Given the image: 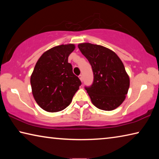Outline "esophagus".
I'll list each match as a JSON object with an SVG mask.
<instances>
[{
    "label": "esophagus",
    "instance_id": "obj_1",
    "mask_svg": "<svg viewBox=\"0 0 159 159\" xmlns=\"http://www.w3.org/2000/svg\"><path fill=\"white\" fill-rule=\"evenodd\" d=\"M79 79H80V80H81V81H83V75H81V74H80V76H79Z\"/></svg>",
    "mask_w": 159,
    "mask_h": 159
}]
</instances>
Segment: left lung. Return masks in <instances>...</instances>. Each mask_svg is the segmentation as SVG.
Segmentation results:
<instances>
[{"instance_id":"1","label":"left lung","mask_w":159,"mask_h":159,"mask_svg":"<svg viewBox=\"0 0 159 159\" xmlns=\"http://www.w3.org/2000/svg\"><path fill=\"white\" fill-rule=\"evenodd\" d=\"M78 47L92 66L93 85L85 88L92 103L104 111L116 109L125 100L130 86L122 61L114 51L102 45L83 43Z\"/></svg>"}]
</instances>
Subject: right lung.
I'll use <instances>...</instances> for the list:
<instances>
[{
    "label": "right lung",
    "instance_id": "right-lung-1",
    "mask_svg": "<svg viewBox=\"0 0 159 159\" xmlns=\"http://www.w3.org/2000/svg\"><path fill=\"white\" fill-rule=\"evenodd\" d=\"M74 44L60 45L43 54L31 76L32 94L39 107L48 112H57L68 107L81 85L74 75L68 57Z\"/></svg>",
    "mask_w": 159,
    "mask_h": 159
}]
</instances>
